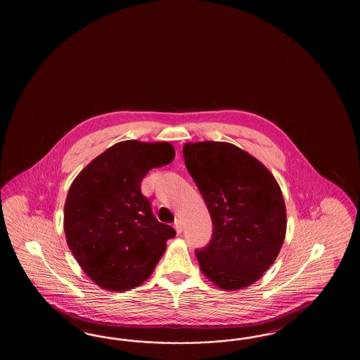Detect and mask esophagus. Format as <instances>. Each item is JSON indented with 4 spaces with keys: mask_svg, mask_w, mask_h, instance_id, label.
Masks as SVG:
<instances>
[{
    "mask_svg": "<svg viewBox=\"0 0 360 360\" xmlns=\"http://www.w3.org/2000/svg\"><path fill=\"white\" fill-rule=\"evenodd\" d=\"M174 229L176 231V233H181L182 232V223L179 219H176L174 221Z\"/></svg>",
    "mask_w": 360,
    "mask_h": 360,
    "instance_id": "1",
    "label": "esophagus"
}]
</instances>
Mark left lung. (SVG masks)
Masks as SVG:
<instances>
[{"label":"left lung","instance_id":"left-lung-1","mask_svg":"<svg viewBox=\"0 0 360 360\" xmlns=\"http://www.w3.org/2000/svg\"><path fill=\"white\" fill-rule=\"evenodd\" d=\"M184 157L212 220L207 247L195 251L200 271L223 290L247 288L283 247L281 188L260 161L229 142H188Z\"/></svg>","mask_w":360,"mask_h":360}]
</instances>
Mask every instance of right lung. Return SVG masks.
<instances>
[{"label": "right lung", "mask_w": 360, "mask_h": 360, "mask_svg": "<svg viewBox=\"0 0 360 360\" xmlns=\"http://www.w3.org/2000/svg\"><path fill=\"white\" fill-rule=\"evenodd\" d=\"M174 157L169 142H119L91 161L70 187L65 240L100 288L124 292L141 285L174 238V229L157 220L141 193L148 172Z\"/></svg>", "instance_id": "right-lung-1"}]
</instances>
